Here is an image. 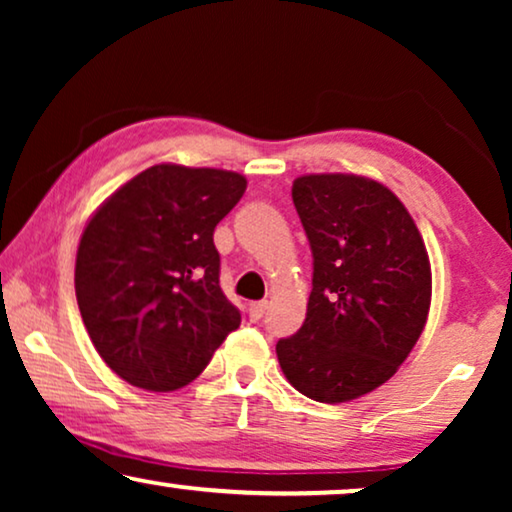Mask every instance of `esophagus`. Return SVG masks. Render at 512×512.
<instances>
[{
    "mask_svg": "<svg viewBox=\"0 0 512 512\" xmlns=\"http://www.w3.org/2000/svg\"><path fill=\"white\" fill-rule=\"evenodd\" d=\"M265 310H268V303H265V300H258V303H251V305H249V317H251V321H261Z\"/></svg>",
    "mask_w": 512,
    "mask_h": 512,
    "instance_id": "obj_1",
    "label": "esophagus"
}]
</instances>
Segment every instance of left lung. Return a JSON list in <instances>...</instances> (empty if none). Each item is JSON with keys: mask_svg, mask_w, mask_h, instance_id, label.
<instances>
[{"mask_svg": "<svg viewBox=\"0 0 512 512\" xmlns=\"http://www.w3.org/2000/svg\"><path fill=\"white\" fill-rule=\"evenodd\" d=\"M293 205L312 249L300 331L277 342L286 380L319 403L373 391L408 359L431 305V265L403 202L356 174H305Z\"/></svg>", "mask_w": 512, "mask_h": 512, "instance_id": "left-lung-1", "label": "left lung"}]
</instances>
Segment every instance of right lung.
Masks as SVG:
<instances>
[{
    "label": "right lung",
    "mask_w": 512,
    "mask_h": 512,
    "mask_svg": "<svg viewBox=\"0 0 512 512\" xmlns=\"http://www.w3.org/2000/svg\"><path fill=\"white\" fill-rule=\"evenodd\" d=\"M244 188L237 172L153 165L88 221L76 251V300L95 349L125 382L184 387L240 326L219 284L214 228Z\"/></svg>",
    "instance_id": "obj_1"
}]
</instances>
